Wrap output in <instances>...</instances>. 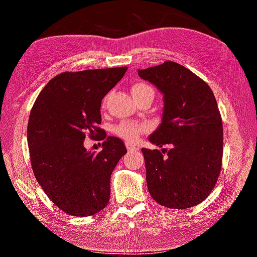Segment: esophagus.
<instances>
[{
  "label": "esophagus",
  "instance_id": "34e87169",
  "mask_svg": "<svg viewBox=\"0 0 257 257\" xmlns=\"http://www.w3.org/2000/svg\"><path fill=\"white\" fill-rule=\"evenodd\" d=\"M125 146H127V150L130 152V151H137L138 149L136 146H135L134 144H132V143H125Z\"/></svg>",
  "mask_w": 257,
  "mask_h": 257
}]
</instances>
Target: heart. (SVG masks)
I'll use <instances>...</instances> for the list:
<instances>
[{
	"label": "heart",
	"mask_w": 257,
	"mask_h": 257,
	"mask_svg": "<svg viewBox=\"0 0 257 257\" xmlns=\"http://www.w3.org/2000/svg\"><path fill=\"white\" fill-rule=\"evenodd\" d=\"M132 94L133 96L137 99L144 98V97H151L152 99L154 98L155 92L153 87L151 85L146 84V82H135L132 87ZM105 103V99H104ZM150 130V124L144 121L141 122H121L118 125H115L114 134L118 135L124 141L127 142H136L138 137L142 134H145Z\"/></svg>",
	"instance_id": "heart-1"
}]
</instances>
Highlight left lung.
Masks as SVG:
<instances>
[{
	"mask_svg": "<svg viewBox=\"0 0 257 257\" xmlns=\"http://www.w3.org/2000/svg\"><path fill=\"white\" fill-rule=\"evenodd\" d=\"M163 94L162 122L142 149L151 196L160 205L182 210L202 203L219 178L223 154L222 119L212 89L173 61L138 70Z\"/></svg>",
	"mask_w": 257,
	"mask_h": 257,
	"instance_id": "obj_1",
	"label": "left lung"
}]
</instances>
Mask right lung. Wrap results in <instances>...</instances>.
Returning <instances> with one entry per match:
<instances>
[{"mask_svg":"<svg viewBox=\"0 0 257 257\" xmlns=\"http://www.w3.org/2000/svg\"><path fill=\"white\" fill-rule=\"evenodd\" d=\"M127 69L60 73L47 82L30 111L27 139L35 178L69 215H93L110 199L112 171L127 149L120 138L106 137L98 127L101 104ZM86 136L103 140V150L87 151Z\"/></svg>","mask_w":257,"mask_h":257,"instance_id":"add662e5","label":"right lung"}]
</instances>
